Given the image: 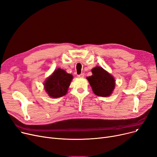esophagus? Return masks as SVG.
Here are the masks:
<instances>
[{
  "instance_id": "esophagus-1",
  "label": "esophagus",
  "mask_w": 157,
  "mask_h": 157,
  "mask_svg": "<svg viewBox=\"0 0 157 157\" xmlns=\"http://www.w3.org/2000/svg\"><path fill=\"white\" fill-rule=\"evenodd\" d=\"M84 76H85V74L83 73H82V74L78 75V77L81 78H84Z\"/></svg>"
}]
</instances>
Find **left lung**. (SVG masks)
<instances>
[{
	"instance_id": "obj_1",
	"label": "left lung",
	"mask_w": 157,
	"mask_h": 157,
	"mask_svg": "<svg viewBox=\"0 0 157 157\" xmlns=\"http://www.w3.org/2000/svg\"><path fill=\"white\" fill-rule=\"evenodd\" d=\"M92 76L87 77L94 93L100 97H108L112 94L115 85L113 77L101 67L92 69Z\"/></svg>"
}]
</instances>
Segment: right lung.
<instances>
[{
    "label": "right lung",
    "mask_w": 157,
    "mask_h": 157,
    "mask_svg": "<svg viewBox=\"0 0 157 157\" xmlns=\"http://www.w3.org/2000/svg\"><path fill=\"white\" fill-rule=\"evenodd\" d=\"M72 78V75L59 68L46 79L44 83L45 90L52 98L62 97L67 94Z\"/></svg>",
    "instance_id": "1"
}]
</instances>
